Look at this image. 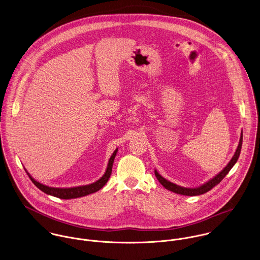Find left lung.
<instances>
[{"label": "left lung", "instance_id": "left-lung-1", "mask_svg": "<svg viewBox=\"0 0 260 260\" xmlns=\"http://www.w3.org/2000/svg\"><path fill=\"white\" fill-rule=\"evenodd\" d=\"M242 140H243V133L241 132L240 140H239V144L237 146V149H236L234 155L232 156V158L226 165V167L221 172H219L216 176H214L212 179H210L206 183L202 184L199 187H196V188H186V187H182L180 185H177L175 183H172L169 180H167L164 177H161L158 174V172L155 169V175H156V179L158 180V182L167 190L172 191L174 193H177V194H180V195H185V196H198V195H202V194L206 193L208 191H210L216 185H218L223 180V178L229 173V171L233 168V166L236 164L238 157L240 156V152H241V148H242Z\"/></svg>", "mask_w": 260, "mask_h": 260}]
</instances>
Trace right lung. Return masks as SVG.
<instances>
[{"label": "right lung", "mask_w": 260, "mask_h": 260, "mask_svg": "<svg viewBox=\"0 0 260 260\" xmlns=\"http://www.w3.org/2000/svg\"><path fill=\"white\" fill-rule=\"evenodd\" d=\"M117 148L115 149V151L112 153V155L108 159V164L106 167V170L104 172L103 177L101 179H99L98 181L91 183V184H87V185H82V186H76V187H70V188H55V187H49L46 186L38 181H36L29 173L28 171L25 169L26 173L28 174L29 178L31 179V181L34 183V185L40 189L42 192H44L47 195H51L56 198H60V199H75V198H80V197H84L87 196L89 194L95 193L98 191H100L104 185L107 183L110 175H111V170H112V165H113V160L114 157L116 156L117 153Z\"/></svg>", "instance_id": "right-lung-1"}]
</instances>
